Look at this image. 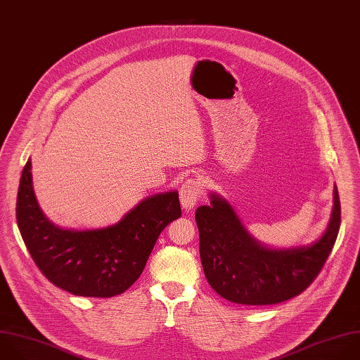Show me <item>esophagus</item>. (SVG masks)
Instances as JSON below:
<instances>
[{
	"label": "esophagus",
	"instance_id": "obj_1",
	"mask_svg": "<svg viewBox=\"0 0 360 360\" xmlns=\"http://www.w3.org/2000/svg\"><path fill=\"white\" fill-rule=\"evenodd\" d=\"M202 193V184L198 179H188L184 182V185L179 189V199L182 207L186 210L192 209Z\"/></svg>",
	"mask_w": 360,
	"mask_h": 360
}]
</instances>
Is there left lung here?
<instances>
[{
  "label": "left lung",
  "mask_w": 360,
  "mask_h": 360,
  "mask_svg": "<svg viewBox=\"0 0 360 360\" xmlns=\"http://www.w3.org/2000/svg\"><path fill=\"white\" fill-rule=\"evenodd\" d=\"M196 209L199 253L205 277L224 300L243 305H271L301 294L326 262L340 226V202L333 185V206L316 240L273 248L253 237L233 206L219 193Z\"/></svg>",
  "instance_id": "8db88e82"
}]
</instances>
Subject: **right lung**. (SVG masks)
<instances>
[{"instance_id":"obj_1","label":"right lung","mask_w":360,"mask_h":360,"mask_svg":"<svg viewBox=\"0 0 360 360\" xmlns=\"http://www.w3.org/2000/svg\"><path fill=\"white\" fill-rule=\"evenodd\" d=\"M31 169L30 158L17 198L20 233L42 274L73 295L123 294L141 276L160 233L181 216L178 191H168L141 199L114 224L83 230L60 227L41 209Z\"/></svg>"}]
</instances>
